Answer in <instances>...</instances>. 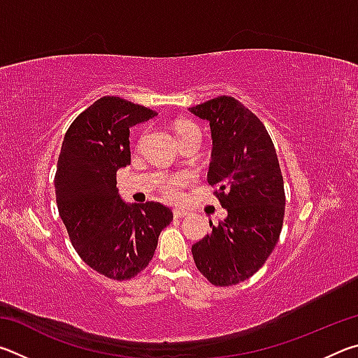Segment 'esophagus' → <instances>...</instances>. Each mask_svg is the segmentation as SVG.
Returning a JSON list of instances; mask_svg holds the SVG:
<instances>
[{"mask_svg":"<svg viewBox=\"0 0 358 358\" xmlns=\"http://www.w3.org/2000/svg\"><path fill=\"white\" fill-rule=\"evenodd\" d=\"M187 215V210H183V208H175L173 210V216L175 217H183Z\"/></svg>","mask_w":358,"mask_h":358,"instance_id":"obj_1","label":"esophagus"}]
</instances>
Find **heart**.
Instances as JSON below:
<instances>
[{"mask_svg": "<svg viewBox=\"0 0 358 358\" xmlns=\"http://www.w3.org/2000/svg\"><path fill=\"white\" fill-rule=\"evenodd\" d=\"M189 131H197V128H194L191 124H183L178 129V134L181 132H189ZM192 181L191 175H173V177L167 178L162 185V194L167 201H180L181 196H183V189Z\"/></svg>", "mask_w": 358, "mask_h": 358, "instance_id": "1", "label": "heart"}]
</instances>
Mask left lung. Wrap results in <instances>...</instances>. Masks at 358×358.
Returning <instances> with one entry per match:
<instances>
[{
  "instance_id": "1",
  "label": "left lung",
  "mask_w": 358,
  "mask_h": 358,
  "mask_svg": "<svg viewBox=\"0 0 358 358\" xmlns=\"http://www.w3.org/2000/svg\"><path fill=\"white\" fill-rule=\"evenodd\" d=\"M189 112L210 123L211 162L207 180L216 187L227 216L192 246L199 271L215 286L251 278L280 238L284 181L273 142L256 115L230 96H220Z\"/></svg>"
}]
</instances>
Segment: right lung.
Instances as JSON below:
<instances>
[{"label": "right lung", "instance_id": "right-lung-1", "mask_svg": "<svg viewBox=\"0 0 358 358\" xmlns=\"http://www.w3.org/2000/svg\"><path fill=\"white\" fill-rule=\"evenodd\" d=\"M156 112L104 96L72 121L55 175L59 217L83 262L110 280H131L155 256L161 230L172 222L159 202L126 203L117 171L131 164L129 128Z\"/></svg>", "mask_w": 358, "mask_h": 358}]
</instances>
